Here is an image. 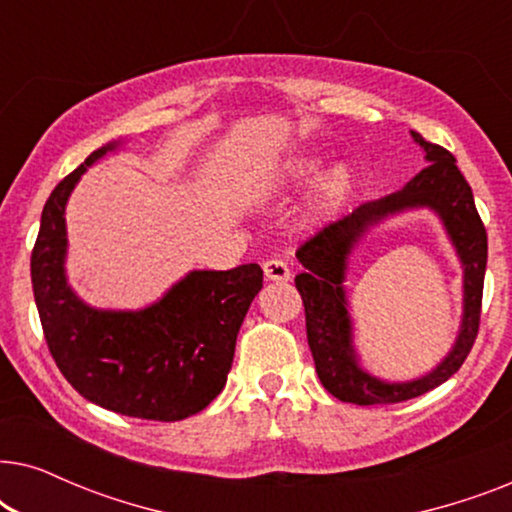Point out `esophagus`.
<instances>
[{
  "instance_id": "obj_1",
  "label": "esophagus",
  "mask_w": 512,
  "mask_h": 512,
  "mask_svg": "<svg viewBox=\"0 0 512 512\" xmlns=\"http://www.w3.org/2000/svg\"><path fill=\"white\" fill-rule=\"evenodd\" d=\"M263 272L270 282H289L291 279V270L282 258H270V261L263 263Z\"/></svg>"
}]
</instances>
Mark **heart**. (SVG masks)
Returning a JSON list of instances; mask_svg holds the SVG:
<instances>
[{
  "label": "heart",
  "instance_id": "obj_1",
  "mask_svg": "<svg viewBox=\"0 0 512 512\" xmlns=\"http://www.w3.org/2000/svg\"><path fill=\"white\" fill-rule=\"evenodd\" d=\"M326 167V158L319 153H298L284 160L282 167L272 177V184L286 188H303L317 179L321 170ZM356 188V174L347 163H338L322 174L314 191L307 200V221L314 226H324L338 219L345 212V207L352 200Z\"/></svg>",
  "mask_w": 512,
  "mask_h": 512
}]
</instances>
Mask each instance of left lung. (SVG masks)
Segmentation results:
<instances>
[{"label":"left lung","instance_id":"left-lung-1","mask_svg":"<svg viewBox=\"0 0 512 512\" xmlns=\"http://www.w3.org/2000/svg\"><path fill=\"white\" fill-rule=\"evenodd\" d=\"M412 137L424 149L429 167H424L401 191L363 202L352 214L328 223L296 251L298 261L305 268L296 277V289L305 305L307 342H310L314 366L328 394L345 403L389 405L422 396L457 373L478 338L482 284L487 268V230L475 209L471 186L459 172L452 153L443 146L426 142L419 132H412ZM415 206L433 208L444 219L458 249L465 265V317L453 352L431 374L412 383H382L368 376L355 359L341 282L346 256L360 235L384 215Z\"/></svg>","mask_w":512,"mask_h":512}]
</instances>
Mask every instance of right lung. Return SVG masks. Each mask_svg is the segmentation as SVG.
Instances as JSON below:
<instances>
[{
    "label": "right lung",
    "instance_id": "add662e5",
    "mask_svg": "<svg viewBox=\"0 0 512 512\" xmlns=\"http://www.w3.org/2000/svg\"><path fill=\"white\" fill-rule=\"evenodd\" d=\"M111 142L53 188L32 249V289L55 366L90 403L153 422L205 410L233 366L235 340L263 289L261 265L193 270L158 303L137 312L93 310L65 277L69 193Z\"/></svg>",
    "mask_w": 512,
    "mask_h": 512
}]
</instances>
